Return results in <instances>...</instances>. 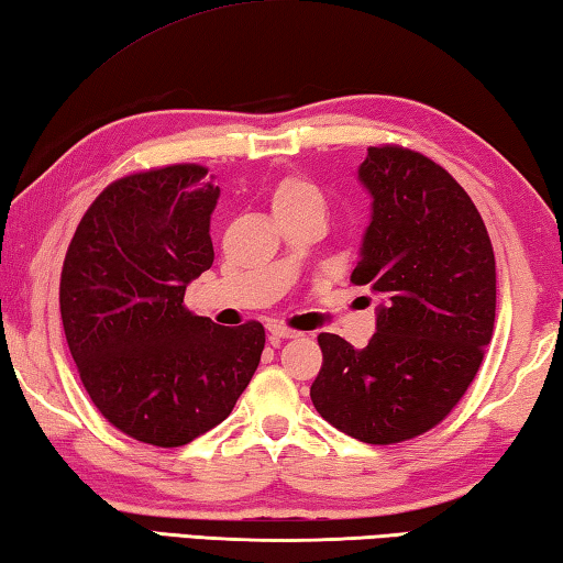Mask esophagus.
I'll return each mask as SVG.
<instances>
[{
  "label": "esophagus",
  "instance_id": "obj_1",
  "mask_svg": "<svg viewBox=\"0 0 563 563\" xmlns=\"http://www.w3.org/2000/svg\"><path fill=\"white\" fill-rule=\"evenodd\" d=\"M268 334H271L273 342H278V340H295V336H300L302 332L290 330V327L283 324V322H271L268 324Z\"/></svg>",
  "mask_w": 563,
  "mask_h": 563
}]
</instances>
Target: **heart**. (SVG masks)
I'll return each instance as SVG.
<instances>
[{"mask_svg": "<svg viewBox=\"0 0 563 563\" xmlns=\"http://www.w3.org/2000/svg\"><path fill=\"white\" fill-rule=\"evenodd\" d=\"M273 211H292L300 207H310V203H322V194L310 179L305 177H285L278 187L273 189Z\"/></svg>", "mask_w": 563, "mask_h": 563, "instance_id": "heart-1", "label": "heart"}]
</instances>
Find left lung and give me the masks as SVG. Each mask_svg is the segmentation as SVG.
Here are the masks:
<instances>
[{
    "instance_id": "1",
    "label": "left lung",
    "mask_w": 563,
    "mask_h": 563,
    "mask_svg": "<svg viewBox=\"0 0 563 563\" xmlns=\"http://www.w3.org/2000/svg\"><path fill=\"white\" fill-rule=\"evenodd\" d=\"M360 179L374 201L352 283L384 302L364 350L317 336L310 398L336 431L391 445L431 431L473 384L495 330V253L467 191L421 152L369 147Z\"/></svg>"
}]
</instances>
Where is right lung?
I'll return each instance as SVG.
<instances>
[{
	"mask_svg": "<svg viewBox=\"0 0 563 563\" xmlns=\"http://www.w3.org/2000/svg\"><path fill=\"white\" fill-rule=\"evenodd\" d=\"M201 165L135 172L98 194L60 271V320L90 401L140 443L211 431L258 369L261 322L219 327L184 305L213 263L219 187Z\"/></svg>",
	"mask_w": 563,
	"mask_h": 563,
	"instance_id": "right-lung-1",
	"label": "right lung"
}]
</instances>
